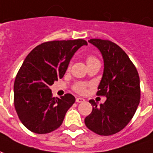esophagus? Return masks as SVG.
Instances as JSON below:
<instances>
[{
  "label": "esophagus",
  "mask_w": 153,
  "mask_h": 153,
  "mask_svg": "<svg viewBox=\"0 0 153 153\" xmlns=\"http://www.w3.org/2000/svg\"><path fill=\"white\" fill-rule=\"evenodd\" d=\"M76 102H85V100L83 98H76Z\"/></svg>",
  "instance_id": "obj_1"
}]
</instances>
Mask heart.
I'll use <instances>...</instances> for the list:
<instances>
[{
	"label": "heart",
	"instance_id": "1",
	"mask_svg": "<svg viewBox=\"0 0 153 153\" xmlns=\"http://www.w3.org/2000/svg\"><path fill=\"white\" fill-rule=\"evenodd\" d=\"M97 61H99V60L97 59L94 56H89L87 58V59H86V62H87V64H90L91 63H94V62H97ZM85 87H86V85L84 83H81V82H79L77 84H76L75 87H74V90L78 92V93H84L85 91Z\"/></svg>",
	"mask_w": 153,
	"mask_h": 153
}]
</instances>
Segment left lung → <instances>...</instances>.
I'll return each instance as SVG.
<instances>
[{"instance_id":"obj_1","label":"left lung","mask_w":153,"mask_h":153,"mask_svg":"<svg viewBox=\"0 0 153 153\" xmlns=\"http://www.w3.org/2000/svg\"><path fill=\"white\" fill-rule=\"evenodd\" d=\"M103 59V73L98 95L107 98L98 105L89 102L93 110L85 119L88 129L100 135H112L126 126L135 113L140 100L139 76L137 69L126 52L108 40L90 39Z\"/></svg>"}]
</instances>
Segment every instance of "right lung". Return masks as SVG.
<instances>
[{"label":"right lung","instance_id":"1","mask_svg":"<svg viewBox=\"0 0 153 153\" xmlns=\"http://www.w3.org/2000/svg\"><path fill=\"white\" fill-rule=\"evenodd\" d=\"M82 45H87L82 39L48 41L34 48L23 61L14 81V108L21 122L32 132L47 134L58 129L75 102L71 94L60 99L52 96L51 85L63 77Z\"/></svg>","mask_w":153,"mask_h":153}]
</instances>
